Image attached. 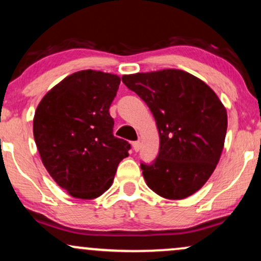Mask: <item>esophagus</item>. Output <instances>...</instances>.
<instances>
[{
	"instance_id": "obj_1",
	"label": "esophagus",
	"mask_w": 261,
	"mask_h": 261,
	"mask_svg": "<svg viewBox=\"0 0 261 261\" xmlns=\"http://www.w3.org/2000/svg\"><path fill=\"white\" fill-rule=\"evenodd\" d=\"M131 145H133V149L135 152H137L140 149V146H141V143L139 142V141H135V142H133L131 143Z\"/></svg>"
}]
</instances>
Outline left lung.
Instances as JSON below:
<instances>
[{"label": "left lung", "mask_w": 261, "mask_h": 261, "mask_svg": "<svg viewBox=\"0 0 261 261\" xmlns=\"http://www.w3.org/2000/svg\"><path fill=\"white\" fill-rule=\"evenodd\" d=\"M147 104L160 133V152L141 163L155 194L170 200L193 195L214 173L227 131L226 108L201 80L181 70L122 76Z\"/></svg>", "instance_id": "1"}]
</instances>
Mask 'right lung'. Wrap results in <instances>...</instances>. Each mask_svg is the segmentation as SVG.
Returning a JSON list of instances; mask_svg holds the SVG:
<instances>
[{
  "label": "right lung",
  "instance_id": "obj_1",
  "mask_svg": "<svg viewBox=\"0 0 261 261\" xmlns=\"http://www.w3.org/2000/svg\"><path fill=\"white\" fill-rule=\"evenodd\" d=\"M120 77L101 71L74 72L45 94L33 133L49 174L71 196L95 199L112 185L131 148L113 135L109 108Z\"/></svg>",
  "mask_w": 261,
  "mask_h": 261
}]
</instances>
